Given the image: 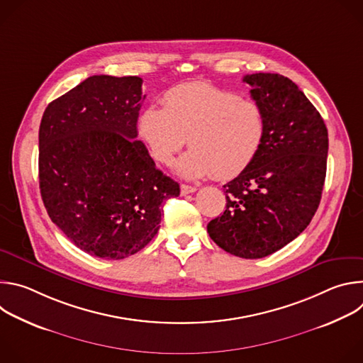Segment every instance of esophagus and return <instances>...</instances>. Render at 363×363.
<instances>
[{
  "mask_svg": "<svg viewBox=\"0 0 363 363\" xmlns=\"http://www.w3.org/2000/svg\"><path fill=\"white\" fill-rule=\"evenodd\" d=\"M195 191H196V188L192 186V185H186V184L181 185V195H188V194H192Z\"/></svg>",
  "mask_w": 363,
  "mask_h": 363,
  "instance_id": "1",
  "label": "esophagus"
}]
</instances>
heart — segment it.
Wrapping results in <instances>:
<instances>
[{"mask_svg":"<svg viewBox=\"0 0 363 363\" xmlns=\"http://www.w3.org/2000/svg\"><path fill=\"white\" fill-rule=\"evenodd\" d=\"M162 100L164 108L143 109L139 133L153 158L167 165L188 136L191 150L177 164L179 175L201 178L214 174L220 179L233 178L260 152L266 136V115L255 100L205 82L178 84Z\"/></svg>","mask_w":363,"mask_h":363,"instance_id":"b5f03b06","label":"heart"}]
</instances>
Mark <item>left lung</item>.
<instances>
[{
    "label": "left lung",
    "instance_id": "1",
    "mask_svg": "<svg viewBox=\"0 0 363 363\" xmlns=\"http://www.w3.org/2000/svg\"><path fill=\"white\" fill-rule=\"evenodd\" d=\"M266 115L254 161L224 185L225 211L206 225L213 241L241 258H263L293 241L312 221L326 178V125L304 93L277 73L247 74Z\"/></svg>",
    "mask_w": 363,
    "mask_h": 363
}]
</instances>
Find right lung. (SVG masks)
Returning a JSON list of instances; mask_svg holds the SVG:
<instances>
[{
    "label": "right lung",
    "instance_id": "obj_1",
    "mask_svg": "<svg viewBox=\"0 0 363 363\" xmlns=\"http://www.w3.org/2000/svg\"><path fill=\"white\" fill-rule=\"evenodd\" d=\"M138 76H91L45 108L38 132L40 192L51 218L80 250L105 260L140 251L160 230L179 184L136 140Z\"/></svg>",
    "mask_w": 363,
    "mask_h": 363
}]
</instances>
